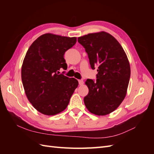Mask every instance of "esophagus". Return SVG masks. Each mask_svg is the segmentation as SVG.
<instances>
[{"label":"esophagus","mask_w":154,"mask_h":154,"mask_svg":"<svg viewBox=\"0 0 154 154\" xmlns=\"http://www.w3.org/2000/svg\"><path fill=\"white\" fill-rule=\"evenodd\" d=\"M78 82H79V84H80V85H83V83H84V82H83V80H79Z\"/></svg>","instance_id":"esophagus-1"}]
</instances>
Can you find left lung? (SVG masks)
<instances>
[{"instance_id":"left-lung-1","label":"left lung","mask_w":154,"mask_h":154,"mask_svg":"<svg viewBox=\"0 0 154 154\" xmlns=\"http://www.w3.org/2000/svg\"><path fill=\"white\" fill-rule=\"evenodd\" d=\"M88 54L91 68L97 70L94 82L87 79L88 88L84 103L88 110L97 116L112 112L127 94L130 77L129 61L122 46L113 36L105 31L78 38Z\"/></svg>"}]
</instances>
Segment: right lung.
<instances>
[{
	"label": "right lung",
	"mask_w": 154,
	"mask_h": 154,
	"mask_svg": "<svg viewBox=\"0 0 154 154\" xmlns=\"http://www.w3.org/2000/svg\"><path fill=\"white\" fill-rule=\"evenodd\" d=\"M76 42V37L45 33L27 51L21 69L22 84L27 99L42 114L62 112L78 85L76 79L59 72L61 68L67 69L63 55Z\"/></svg>",
	"instance_id": "1"
}]
</instances>
